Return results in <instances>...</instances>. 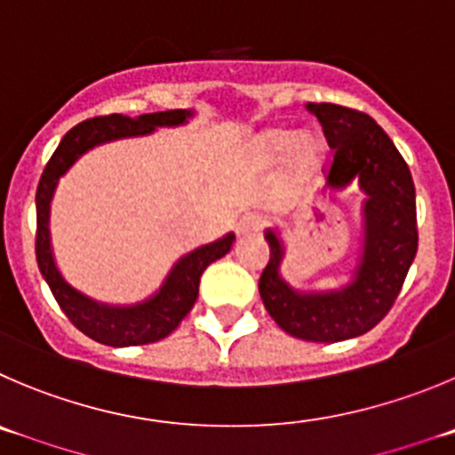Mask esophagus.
<instances>
[{
    "label": "esophagus",
    "instance_id": "1",
    "mask_svg": "<svg viewBox=\"0 0 455 455\" xmlns=\"http://www.w3.org/2000/svg\"><path fill=\"white\" fill-rule=\"evenodd\" d=\"M265 227V220L256 213L242 215L240 222H237V235H249V233H258Z\"/></svg>",
    "mask_w": 455,
    "mask_h": 455
}]
</instances>
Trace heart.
Listing matches in <instances>:
<instances>
[{
	"label": "heart",
	"mask_w": 455,
	"mask_h": 455,
	"mask_svg": "<svg viewBox=\"0 0 455 455\" xmlns=\"http://www.w3.org/2000/svg\"><path fill=\"white\" fill-rule=\"evenodd\" d=\"M260 150L267 159L275 161L290 152V159L294 164L299 175H312L323 159V146L314 134H299L290 130H269L262 134Z\"/></svg>",
	"instance_id": "1"
}]
</instances>
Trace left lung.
Returning a JSON list of instances; mask_svg holds the SVG:
<instances>
[{
    "instance_id": "left-lung-1",
    "label": "left lung",
    "mask_w": 455,
    "mask_h": 455,
    "mask_svg": "<svg viewBox=\"0 0 455 455\" xmlns=\"http://www.w3.org/2000/svg\"><path fill=\"white\" fill-rule=\"evenodd\" d=\"M307 109L332 148L328 188L341 190L356 180L366 195L362 256L341 290L299 291L280 274L283 240L267 228L271 256L258 290L269 316L287 334L334 343L375 328L400 294L418 253L415 186L395 143L368 114L332 103H307Z\"/></svg>"
}]
</instances>
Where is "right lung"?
<instances>
[{
	"instance_id": "right-lung-1",
	"label": "right lung",
	"mask_w": 455,
	"mask_h": 455,
	"mask_svg": "<svg viewBox=\"0 0 455 455\" xmlns=\"http://www.w3.org/2000/svg\"><path fill=\"white\" fill-rule=\"evenodd\" d=\"M193 116L190 109H168V112L143 114V116L130 118L123 114H109V116L87 118L71 127L62 137L60 146L55 148L46 164L44 172L40 177L36 193L37 208V233H36V256L37 267L44 275L46 285L53 291L55 300L62 307V312L69 316L71 323L87 334L93 341L105 343L114 347L143 346V343H155L159 339L168 337L181 318L193 309L199 294V278L204 269L218 258L227 256L233 247L235 235L227 233L220 240L204 244L195 251L186 253L184 258L175 262V267L165 275L164 285L156 294L137 305H108L89 299L87 294L71 287L62 278L60 269L53 260L49 235V211L51 199H53L58 180L67 170L80 159L87 150L100 146V143L116 141V139L146 137L152 134L156 127H175L184 125Z\"/></svg>"
}]
</instances>
